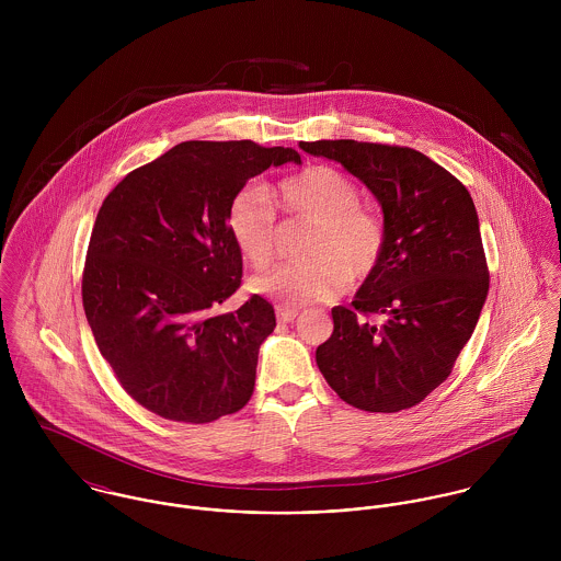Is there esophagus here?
<instances>
[{"instance_id":"34e87169","label":"esophagus","mask_w":561,"mask_h":561,"mask_svg":"<svg viewBox=\"0 0 561 561\" xmlns=\"http://www.w3.org/2000/svg\"><path fill=\"white\" fill-rule=\"evenodd\" d=\"M276 318L283 323H291L298 318V309H289V307H276Z\"/></svg>"}]
</instances>
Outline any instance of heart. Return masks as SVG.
<instances>
[{
	"mask_svg": "<svg viewBox=\"0 0 561 561\" xmlns=\"http://www.w3.org/2000/svg\"><path fill=\"white\" fill-rule=\"evenodd\" d=\"M274 205L289 218L316 225L302 248V256L309 261L283 265L254 278V291L283 307H302L341 296L352 276L363 280L378 267L385 248L382 222L360 207L356 183L325 163L307 165L280 179L272 198L263 187L248 185L231 201L227 227L252 267L265 270L276 256Z\"/></svg>",
	"mask_w": 561,
	"mask_h": 561,
	"instance_id": "heart-1",
	"label": "heart"
}]
</instances>
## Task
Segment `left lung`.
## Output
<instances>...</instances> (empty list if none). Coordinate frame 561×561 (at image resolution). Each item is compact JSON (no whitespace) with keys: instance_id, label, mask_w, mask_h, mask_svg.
Returning a JSON list of instances; mask_svg holds the SVG:
<instances>
[{"instance_id":"8db88e82","label":"left lung","mask_w":561,"mask_h":561,"mask_svg":"<svg viewBox=\"0 0 561 561\" xmlns=\"http://www.w3.org/2000/svg\"><path fill=\"white\" fill-rule=\"evenodd\" d=\"M339 161L378 198L385 248L352 307L316 352L325 382L367 412H400L443 385L488 296L480 220L469 190L408 147L356 140L302 142Z\"/></svg>"}]
</instances>
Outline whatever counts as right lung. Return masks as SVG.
Returning a JSON list of instances; mask_svg holds the SVG:
<instances>
[{
  "instance_id": "add662e5",
  "label": "right lung",
  "mask_w": 561,
  "mask_h": 561,
  "mask_svg": "<svg viewBox=\"0 0 561 561\" xmlns=\"http://www.w3.org/2000/svg\"><path fill=\"white\" fill-rule=\"evenodd\" d=\"M300 153L256 142H181L129 172L103 201L88 243L81 300L121 387L170 421L209 423L252 391L274 307L252 296L218 313L241 285L227 227L231 201L270 165Z\"/></svg>"
}]
</instances>
